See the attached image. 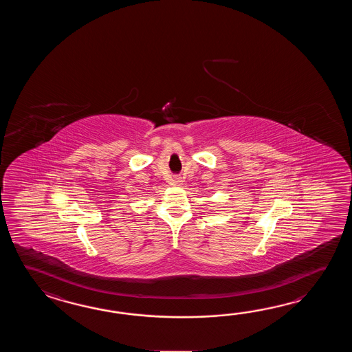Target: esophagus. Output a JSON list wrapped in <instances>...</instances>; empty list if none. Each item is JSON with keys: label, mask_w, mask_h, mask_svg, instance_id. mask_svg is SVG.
I'll return each mask as SVG.
<instances>
[{"label": "esophagus", "mask_w": 352, "mask_h": 352, "mask_svg": "<svg viewBox=\"0 0 352 352\" xmlns=\"http://www.w3.org/2000/svg\"><path fill=\"white\" fill-rule=\"evenodd\" d=\"M173 185L175 186H181L182 185V179H179V177H175L173 179Z\"/></svg>", "instance_id": "esophagus-1"}]
</instances>
